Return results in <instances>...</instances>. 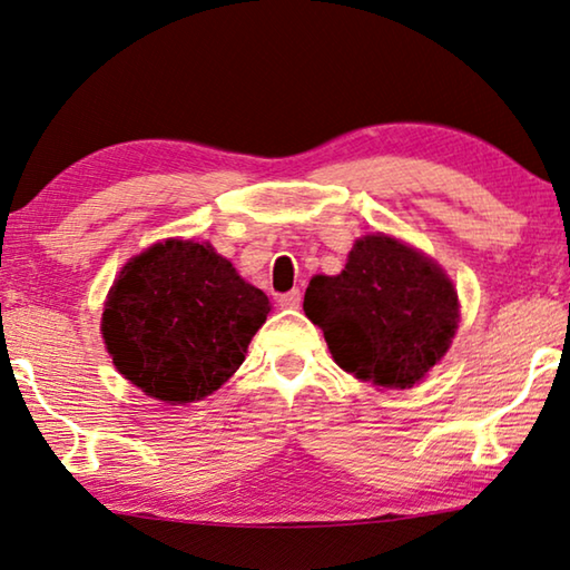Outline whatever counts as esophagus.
Listing matches in <instances>:
<instances>
[{"mask_svg": "<svg viewBox=\"0 0 570 570\" xmlns=\"http://www.w3.org/2000/svg\"><path fill=\"white\" fill-rule=\"evenodd\" d=\"M301 303H303V293L301 291H291V293H285V295L277 297V305L285 307V311H297V307H301Z\"/></svg>", "mask_w": 570, "mask_h": 570, "instance_id": "34e87169", "label": "esophagus"}]
</instances>
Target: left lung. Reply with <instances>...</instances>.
Segmentation results:
<instances>
[{"label": "left lung", "instance_id": "obj_1", "mask_svg": "<svg viewBox=\"0 0 570 570\" xmlns=\"http://www.w3.org/2000/svg\"><path fill=\"white\" fill-rule=\"evenodd\" d=\"M303 311L343 371L391 391L423 381L461 317L443 267L381 233L357 239L341 275H315Z\"/></svg>", "mask_w": 570, "mask_h": 570}]
</instances>
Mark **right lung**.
Here are the masks:
<instances>
[{
    "label": "right lung",
    "instance_id": "right-lung-1",
    "mask_svg": "<svg viewBox=\"0 0 570 570\" xmlns=\"http://www.w3.org/2000/svg\"><path fill=\"white\" fill-rule=\"evenodd\" d=\"M267 313V295L213 245L165 239L122 267L107 295L102 337L129 383L185 405L229 381Z\"/></svg>",
    "mask_w": 570,
    "mask_h": 570
}]
</instances>
